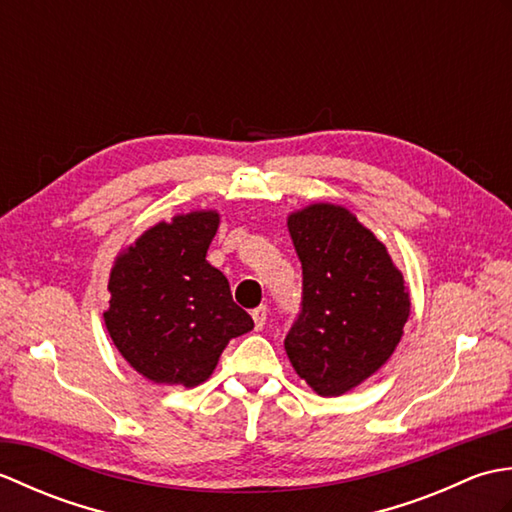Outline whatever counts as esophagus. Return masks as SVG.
Here are the masks:
<instances>
[{"label":"esophagus","instance_id":"34e87169","mask_svg":"<svg viewBox=\"0 0 512 512\" xmlns=\"http://www.w3.org/2000/svg\"><path fill=\"white\" fill-rule=\"evenodd\" d=\"M250 317H253V321H255V328L262 330L264 325H266V319H268V308L266 306H259L253 312H250Z\"/></svg>","mask_w":512,"mask_h":512}]
</instances>
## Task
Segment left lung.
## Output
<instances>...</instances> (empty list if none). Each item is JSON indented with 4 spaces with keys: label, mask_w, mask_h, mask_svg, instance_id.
I'll return each mask as SVG.
<instances>
[{
    "label": "left lung",
    "mask_w": 512,
    "mask_h": 512,
    "mask_svg": "<svg viewBox=\"0 0 512 512\" xmlns=\"http://www.w3.org/2000/svg\"><path fill=\"white\" fill-rule=\"evenodd\" d=\"M303 270L301 308L286 352L295 372L321 396L361 385L398 345L409 295L387 248L334 204L288 217Z\"/></svg>",
    "instance_id": "left-lung-1"
}]
</instances>
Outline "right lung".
<instances>
[{
    "label": "right lung",
    "instance_id": "obj_1",
    "mask_svg": "<svg viewBox=\"0 0 512 512\" xmlns=\"http://www.w3.org/2000/svg\"><path fill=\"white\" fill-rule=\"evenodd\" d=\"M217 224L213 211L160 222L112 268L107 332L125 361L154 383H204L228 341L253 330L228 279L206 262Z\"/></svg>",
    "mask_w": 512,
    "mask_h": 512
}]
</instances>
